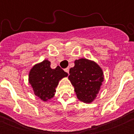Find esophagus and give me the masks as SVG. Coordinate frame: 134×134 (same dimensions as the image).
Returning a JSON list of instances; mask_svg holds the SVG:
<instances>
[{
    "instance_id": "34e87169",
    "label": "esophagus",
    "mask_w": 134,
    "mask_h": 134,
    "mask_svg": "<svg viewBox=\"0 0 134 134\" xmlns=\"http://www.w3.org/2000/svg\"><path fill=\"white\" fill-rule=\"evenodd\" d=\"M64 71H65L66 72H67V73L69 74V67H67V68L65 69H64Z\"/></svg>"
}]
</instances>
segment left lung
<instances>
[{
	"mask_svg": "<svg viewBox=\"0 0 134 134\" xmlns=\"http://www.w3.org/2000/svg\"><path fill=\"white\" fill-rule=\"evenodd\" d=\"M69 79L75 87L76 97L84 103H91L97 97L104 80L102 69L93 61L81 58L70 69Z\"/></svg>",
	"mask_w": 134,
	"mask_h": 134,
	"instance_id": "8db88e82",
	"label": "left lung"
}]
</instances>
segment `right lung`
<instances>
[{
	"instance_id": "right-lung-1",
	"label": "right lung",
	"mask_w": 134,
	"mask_h": 134,
	"mask_svg": "<svg viewBox=\"0 0 134 134\" xmlns=\"http://www.w3.org/2000/svg\"><path fill=\"white\" fill-rule=\"evenodd\" d=\"M67 76L68 74L59 66L52 69L51 62L45 59L31 69L28 82L34 94L43 101H47L54 95L59 81Z\"/></svg>"
}]
</instances>
